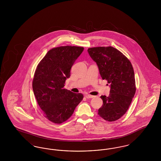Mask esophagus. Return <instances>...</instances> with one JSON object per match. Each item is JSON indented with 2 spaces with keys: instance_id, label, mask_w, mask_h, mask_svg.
Here are the masks:
<instances>
[{
  "instance_id": "1",
  "label": "esophagus",
  "mask_w": 161,
  "mask_h": 161,
  "mask_svg": "<svg viewBox=\"0 0 161 161\" xmlns=\"http://www.w3.org/2000/svg\"><path fill=\"white\" fill-rule=\"evenodd\" d=\"M94 97H95V96L91 95H90V94H87V95H86V97L87 98H93Z\"/></svg>"
}]
</instances>
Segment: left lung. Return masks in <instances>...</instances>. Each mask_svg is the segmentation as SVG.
<instances>
[{
  "label": "left lung",
  "instance_id": "8db88e82",
  "mask_svg": "<svg viewBox=\"0 0 161 161\" xmlns=\"http://www.w3.org/2000/svg\"><path fill=\"white\" fill-rule=\"evenodd\" d=\"M87 51L96 62L101 77L110 87L108 97H100L103 104L98 115L106 121H115L125 114L135 94L133 66L122 53L112 46L91 47Z\"/></svg>",
  "mask_w": 161,
  "mask_h": 161
}]
</instances>
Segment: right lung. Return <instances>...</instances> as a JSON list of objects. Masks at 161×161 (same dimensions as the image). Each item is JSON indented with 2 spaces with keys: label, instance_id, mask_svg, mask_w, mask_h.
Wrapping results in <instances>:
<instances>
[{
  "label": "right lung",
  "instance_id": "right-lung-1",
  "mask_svg": "<svg viewBox=\"0 0 161 161\" xmlns=\"http://www.w3.org/2000/svg\"><path fill=\"white\" fill-rule=\"evenodd\" d=\"M83 47L64 46L49 50L38 63L32 81V89L38 106L50 121L61 124L73 114L83 100L82 93L64 89L70 69L83 53Z\"/></svg>",
  "mask_w": 161,
  "mask_h": 161
}]
</instances>
